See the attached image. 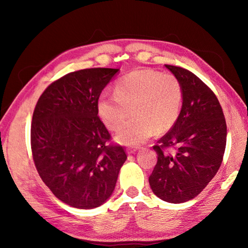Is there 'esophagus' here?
Here are the masks:
<instances>
[{"label": "esophagus", "instance_id": "1", "mask_svg": "<svg viewBox=\"0 0 248 248\" xmlns=\"http://www.w3.org/2000/svg\"><path fill=\"white\" fill-rule=\"evenodd\" d=\"M137 150H138V146H136V148H129V149H127V153L128 154H133Z\"/></svg>", "mask_w": 248, "mask_h": 248}]
</instances>
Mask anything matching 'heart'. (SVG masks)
<instances>
[{"mask_svg": "<svg viewBox=\"0 0 248 248\" xmlns=\"http://www.w3.org/2000/svg\"><path fill=\"white\" fill-rule=\"evenodd\" d=\"M183 103V85L174 74L152 70H138L121 78L115 94L100 96L97 110L110 130L119 129L130 115L133 118L117 133L125 145L140 144L154 131L163 133L175 124Z\"/></svg>", "mask_w": 248, "mask_h": 248, "instance_id": "b5f03b06", "label": "heart"}]
</instances>
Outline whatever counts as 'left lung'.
<instances>
[{"instance_id": "left-lung-1", "label": "left lung", "mask_w": 248, "mask_h": 248, "mask_svg": "<svg viewBox=\"0 0 248 248\" xmlns=\"http://www.w3.org/2000/svg\"><path fill=\"white\" fill-rule=\"evenodd\" d=\"M183 85V106L175 124L153 149L157 162L149 177L159 199H194L215 177L223 159L226 123L216 94L190 71L165 64Z\"/></svg>"}]
</instances>
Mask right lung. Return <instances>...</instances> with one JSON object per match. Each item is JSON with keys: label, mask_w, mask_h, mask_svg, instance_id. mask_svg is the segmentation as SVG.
<instances>
[{"label": "right lung", "mask_w": 248, "mask_h": 248, "mask_svg": "<svg viewBox=\"0 0 248 248\" xmlns=\"http://www.w3.org/2000/svg\"><path fill=\"white\" fill-rule=\"evenodd\" d=\"M119 69L93 68L50 84L33 110L31 144L37 171L52 194L78 209L102 205L127 159L99 119L100 93Z\"/></svg>", "instance_id": "1"}]
</instances>
